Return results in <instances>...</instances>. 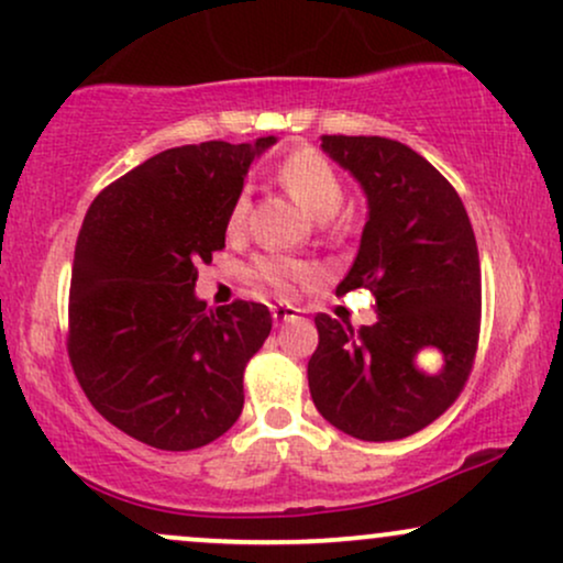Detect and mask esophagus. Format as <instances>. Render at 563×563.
<instances>
[{
    "label": "esophagus",
    "instance_id": "1",
    "mask_svg": "<svg viewBox=\"0 0 563 563\" xmlns=\"http://www.w3.org/2000/svg\"><path fill=\"white\" fill-rule=\"evenodd\" d=\"M299 317V309L290 307V303H277V307H273V320L275 324H283V322H290Z\"/></svg>",
    "mask_w": 563,
    "mask_h": 563
}]
</instances>
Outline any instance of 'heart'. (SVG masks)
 <instances>
[{"label": "heart", "instance_id": "heart-1", "mask_svg": "<svg viewBox=\"0 0 563 563\" xmlns=\"http://www.w3.org/2000/svg\"><path fill=\"white\" fill-rule=\"evenodd\" d=\"M277 180L320 222L335 217V212L343 205V183L338 178L335 167L314 152H296L288 159H283V165L277 167ZM249 207H252L249 194H239V199L230 207V230H241L246 225ZM256 275L264 283H269L275 290H288L294 283L307 280L311 269L296 260H286V256H269V260H262L256 264Z\"/></svg>", "mask_w": 563, "mask_h": 563}]
</instances>
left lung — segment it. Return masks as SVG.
Wrapping results in <instances>:
<instances>
[{
	"instance_id": "left-lung-1",
	"label": "left lung",
	"mask_w": 563,
	"mask_h": 563,
	"mask_svg": "<svg viewBox=\"0 0 563 563\" xmlns=\"http://www.w3.org/2000/svg\"><path fill=\"white\" fill-rule=\"evenodd\" d=\"M322 152L367 196L356 260L335 294L367 288L377 322L354 330L317 314L309 358L317 411L358 440H401L462 393L479 338L475 230L449 180L422 154L383 135H322ZM438 350L441 367L418 364Z\"/></svg>"
}]
</instances>
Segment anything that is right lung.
Instances as JSON below:
<instances>
[{"label": "right lung", "mask_w": 563, "mask_h": 563, "mask_svg": "<svg viewBox=\"0 0 563 563\" xmlns=\"http://www.w3.org/2000/svg\"><path fill=\"white\" fill-rule=\"evenodd\" d=\"M275 141L167 148L88 207L67 351L93 409L152 449H201L241 417L243 369L273 317L254 301L209 309L196 267L225 249L230 207Z\"/></svg>", "instance_id": "add662e5"}]
</instances>
